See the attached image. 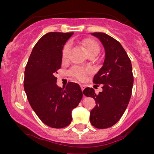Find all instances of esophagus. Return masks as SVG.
Returning <instances> with one entry per match:
<instances>
[{
  "label": "esophagus",
  "instance_id": "esophagus-1",
  "mask_svg": "<svg viewBox=\"0 0 154 154\" xmlns=\"http://www.w3.org/2000/svg\"><path fill=\"white\" fill-rule=\"evenodd\" d=\"M80 88H81V90H82V91H83V90L85 88V85H83V84H80Z\"/></svg>",
  "mask_w": 154,
  "mask_h": 154
}]
</instances>
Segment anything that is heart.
Segmentation results:
<instances>
[{
  "label": "heart",
  "instance_id": "1",
  "mask_svg": "<svg viewBox=\"0 0 154 154\" xmlns=\"http://www.w3.org/2000/svg\"><path fill=\"white\" fill-rule=\"evenodd\" d=\"M79 44L83 47L85 51L87 54L88 56H91V55H95V56L98 54L100 51V46L98 43L95 41V40L91 38L84 39V40H81L79 42ZM70 46L69 43H66L63 45L62 49V59L63 60H66L69 54ZM90 69L86 67L78 66H73L70 70V74L72 77L75 78L82 80L85 78L86 75L90 73Z\"/></svg>",
  "mask_w": 154,
  "mask_h": 154
}]
</instances>
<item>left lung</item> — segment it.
<instances>
[{
    "mask_svg": "<svg viewBox=\"0 0 154 154\" xmlns=\"http://www.w3.org/2000/svg\"><path fill=\"white\" fill-rule=\"evenodd\" d=\"M92 35L99 39L105 48L103 66L93 80L95 84H101L103 91L97 95L93 88H86L83 93L96 102L90 116L92 125L106 129L115 125L128 107L133 85L132 67L128 54L119 41L103 32Z\"/></svg>",
    "mask_w": 154,
    "mask_h": 154,
    "instance_id": "left-lung-1",
    "label": "left lung"
}]
</instances>
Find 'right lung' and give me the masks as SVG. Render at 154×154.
Instances as JSON below:
<instances>
[{"instance_id": "obj_1", "label": "right lung", "mask_w": 154, "mask_h": 154, "mask_svg": "<svg viewBox=\"0 0 154 154\" xmlns=\"http://www.w3.org/2000/svg\"><path fill=\"white\" fill-rule=\"evenodd\" d=\"M73 32H48L35 44L24 71V88L31 107L44 124L63 128L72 122V110L79 105L82 92L78 84L56 85L63 45Z\"/></svg>"}]
</instances>
